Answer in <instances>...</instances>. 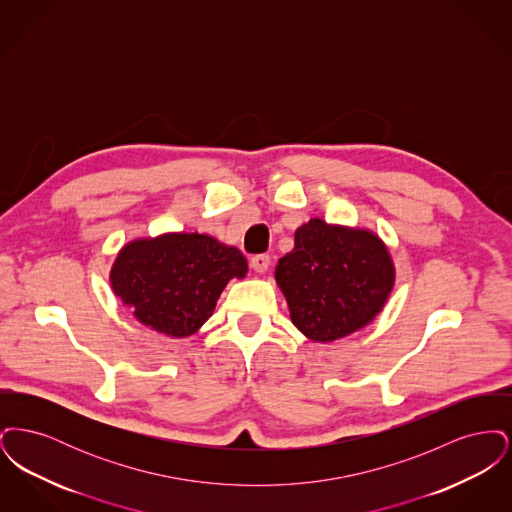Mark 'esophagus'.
<instances>
[{
	"label": "esophagus",
	"instance_id": "1",
	"mask_svg": "<svg viewBox=\"0 0 512 512\" xmlns=\"http://www.w3.org/2000/svg\"><path fill=\"white\" fill-rule=\"evenodd\" d=\"M268 267H270V255H267V253L251 257V268L255 272H267Z\"/></svg>",
	"mask_w": 512,
	"mask_h": 512
}]
</instances>
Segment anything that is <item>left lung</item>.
<instances>
[{"label":"left lung","instance_id":"obj_1","mask_svg":"<svg viewBox=\"0 0 512 512\" xmlns=\"http://www.w3.org/2000/svg\"><path fill=\"white\" fill-rule=\"evenodd\" d=\"M290 317L309 340H340L382 313L395 267L370 230L311 219L295 230V247L274 270Z\"/></svg>","mask_w":512,"mask_h":512}]
</instances>
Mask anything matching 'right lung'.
Masks as SVG:
<instances>
[{
    "label": "right lung",
    "mask_w": 512,
    "mask_h": 512,
    "mask_svg": "<svg viewBox=\"0 0 512 512\" xmlns=\"http://www.w3.org/2000/svg\"><path fill=\"white\" fill-rule=\"evenodd\" d=\"M242 251L207 234L169 232L122 247L111 288L138 322L171 338L195 334L232 278H244Z\"/></svg>",
    "instance_id": "right-lung-1"
}]
</instances>
